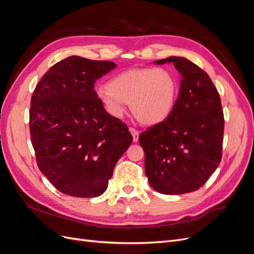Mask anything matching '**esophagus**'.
Wrapping results in <instances>:
<instances>
[{"label":"esophagus","mask_w":254,"mask_h":254,"mask_svg":"<svg viewBox=\"0 0 254 254\" xmlns=\"http://www.w3.org/2000/svg\"><path fill=\"white\" fill-rule=\"evenodd\" d=\"M129 130H130V132H131V134H132L133 142H134V143H136L137 141H139V135H140V132L137 131V130H136V129H134V128H130Z\"/></svg>","instance_id":"esophagus-1"}]
</instances>
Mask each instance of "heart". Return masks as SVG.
I'll return each mask as SVG.
<instances>
[{
    "mask_svg": "<svg viewBox=\"0 0 254 254\" xmlns=\"http://www.w3.org/2000/svg\"><path fill=\"white\" fill-rule=\"evenodd\" d=\"M95 96L113 118H121L129 103L134 117L155 125L170 117L178 96V81L166 67H134L122 72L108 86L95 88Z\"/></svg>",
    "mask_w": 254,
    "mask_h": 254,
    "instance_id": "heart-1",
    "label": "heart"
}]
</instances>
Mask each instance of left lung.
I'll use <instances>...</instances> for the list:
<instances>
[{
	"mask_svg": "<svg viewBox=\"0 0 254 254\" xmlns=\"http://www.w3.org/2000/svg\"><path fill=\"white\" fill-rule=\"evenodd\" d=\"M164 64H173L181 76L178 98L170 117L142 132L139 142L150 187L180 195L202 187L218 167L225 121L209 75L184 57L155 61Z\"/></svg>",
	"mask_w": 254,
	"mask_h": 254,
	"instance_id": "obj_1",
	"label": "left lung"
}]
</instances>
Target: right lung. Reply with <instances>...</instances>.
Here are the masks:
<instances>
[{
    "label": "right lung",
    "mask_w": 254,
    "mask_h": 254,
    "mask_svg": "<svg viewBox=\"0 0 254 254\" xmlns=\"http://www.w3.org/2000/svg\"><path fill=\"white\" fill-rule=\"evenodd\" d=\"M117 66L71 56L44 74L34 91L30 139L42 174L68 196H101L132 142L128 127L107 113L94 83Z\"/></svg>",
    "instance_id": "obj_1"
}]
</instances>
